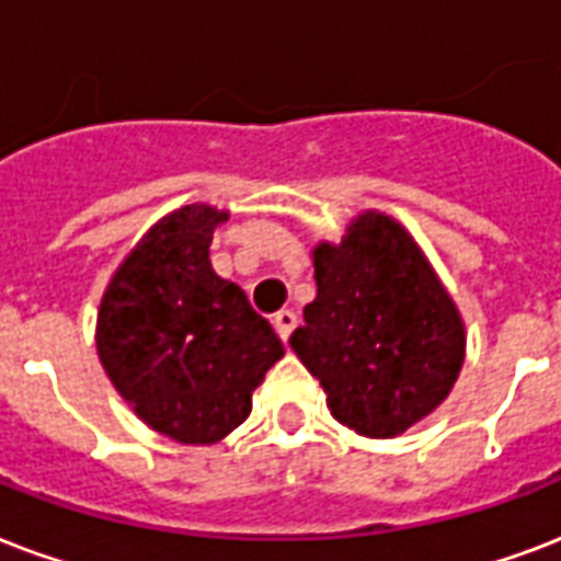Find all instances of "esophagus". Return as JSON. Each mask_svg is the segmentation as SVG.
<instances>
[{"instance_id":"esophagus-1","label":"esophagus","mask_w":561,"mask_h":561,"mask_svg":"<svg viewBox=\"0 0 561 561\" xmlns=\"http://www.w3.org/2000/svg\"><path fill=\"white\" fill-rule=\"evenodd\" d=\"M273 327H276V335L282 337V341H288L290 332L297 329V314L290 309H282L276 318H273Z\"/></svg>"}]
</instances>
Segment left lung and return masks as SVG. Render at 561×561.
I'll return each mask as SVG.
<instances>
[{"mask_svg":"<svg viewBox=\"0 0 561 561\" xmlns=\"http://www.w3.org/2000/svg\"><path fill=\"white\" fill-rule=\"evenodd\" d=\"M318 297L290 347L320 379L337 421L394 438L433 412L465 362V327L421 247L385 214L314 250Z\"/></svg>","mask_w":561,"mask_h":561,"instance_id":"obj_1","label":"left lung"}]
</instances>
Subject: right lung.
Instances as JSON below:
<instances>
[{
	"label": "right lung",
	"instance_id": "obj_1",
	"mask_svg": "<svg viewBox=\"0 0 561 561\" xmlns=\"http://www.w3.org/2000/svg\"><path fill=\"white\" fill-rule=\"evenodd\" d=\"M229 214L185 205L158 220L114 273L96 320L102 367L140 421L182 444H214L247 421L282 341L208 247Z\"/></svg>",
	"mask_w": 561,
	"mask_h": 561
}]
</instances>
